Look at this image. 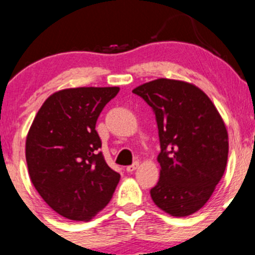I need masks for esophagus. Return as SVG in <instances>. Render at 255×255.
<instances>
[{
    "instance_id": "1",
    "label": "esophagus",
    "mask_w": 255,
    "mask_h": 255,
    "mask_svg": "<svg viewBox=\"0 0 255 255\" xmlns=\"http://www.w3.org/2000/svg\"><path fill=\"white\" fill-rule=\"evenodd\" d=\"M138 166H139V161H134V163H133V164L128 165L127 168H126V170H127L128 173H132V171H134L135 169L138 168Z\"/></svg>"
}]
</instances>
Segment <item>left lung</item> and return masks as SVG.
Returning a JSON list of instances; mask_svg holds the SVG:
<instances>
[{
	"label": "left lung",
	"instance_id": "8db88e82",
	"mask_svg": "<svg viewBox=\"0 0 255 255\" xmlns=\"http://www.w3.org/2000/svg\"><path fill=\"white\" fill-rule=\"evenodd\" d=\"M151 107L158 125L160 179L154 204L184 217L208 201L228 158L226 126L208 96L195 85L158 79L133 90Z\"/></svg>",
	"mask_w": 255,
	"mask_h": 255
}]
</instances>
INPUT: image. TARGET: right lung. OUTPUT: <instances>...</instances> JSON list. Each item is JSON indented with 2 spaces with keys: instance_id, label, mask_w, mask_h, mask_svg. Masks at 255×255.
<instances>
[{
  "instance_id": "add662e5",
  "label": "right lung",
  "mask_w": 255,
  "mask_h": 255,
  "mask_svg": "<svg viewBox=\"0 0 255 255\" xmlns=\"http://www.w3.org/2000/svg\"><path fill=\"white\" fill-rule=\"evenodd\" d=\"M120 87H78L45 100L25 142L35 190L68 220L87 221L111 200L121 175L107 165L96 130L100 113Z\"/></svg>"
}]
</instances>
